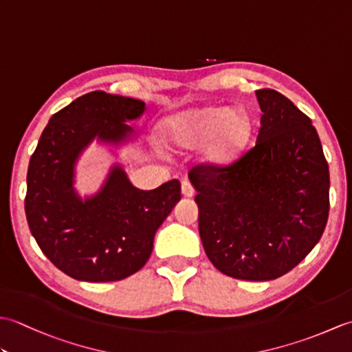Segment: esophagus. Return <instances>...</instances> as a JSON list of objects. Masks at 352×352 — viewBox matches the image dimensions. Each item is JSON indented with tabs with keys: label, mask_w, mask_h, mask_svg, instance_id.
I'll list each match as a JSON object with an SVG mask.
<instances>
[{
	"label": "esophagus",
	"mask_w": 352,
	"mask_h": 352,
	"mask_svg": "<svg viewBox=\"0 0 352 352\" xmlns=\"http://www.w3.org/2000/svg\"><path fill=\"white\" fill-rule=\"evenodd\" d=\"M182 193H183L184 197H188V198L195 195V189H193V186L188 180H184L182 183Z\"/></svg>",
	"instance_id": "1"
}]
</instances>
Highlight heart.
Here are the masks:
<instances>
[{"mask_svg":"<svg viewBox=\"0 0 352 352\" xmlns=\"http://www.w3.org/2000/svg\"><path fill=\"white\" fill-rule=\"evenodd\" d=\"M252 129V118L243 107H199L170 116L164 122V136L184 148L204 142L203 162L212 166H227L248 146Z\"/></svg>","mask_w":352,"mask_h":352,"instance_id":"1","label":"heart"}]
</instances>
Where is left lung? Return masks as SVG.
<instances>
[{
    "mask_svg": "<svg viewBox=\"0 0 352 352\" xmlns=\"http://www.w3.org/2000/svg\"><path fill=\"white\" fill-rule=\"evenodd\" d=\"M257 142L228 166L189 170L199 236L228 276L267 281L315 248L330 212V172L311 119L272 89L256 91Z\"/></svg>",
    "mask_w": 352,
    "mask_h": 352,
    "instance_id": "1",
    "label": "left lung"
}]
</instances>
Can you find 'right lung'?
I'll use <instances>...</instances> for the list:
<instances>
[{"mask_svg":"<svg viewBox=\"0 0 352 352\" xmlns=\"http://www.w3.org/2000/svg\"><path fill=\"white\" fill-rule=\"evenodd\" d=\"M145 102L102 91L74 100L42 131L27 172L25 216L30 231L51 263L80 281L124 280L144 267L155 231L182 198L170 180L154 190L130 183L121 164L89 198L74 189L76 164L94 139L121 145L131 139Z\"/></svg>","mask_w":352,"mask_h":352,"instance_id":"add662e5","label":"right lung"}]
</instances>
